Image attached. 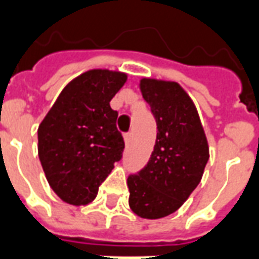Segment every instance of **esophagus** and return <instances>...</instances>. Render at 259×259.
I'll return each mask as SVG.
<instances>
[{"mask_svg":"<svg viewBox=\"0 0 259 259\" xmlns=\"http://www.w3.org/2000/svg\"><path fill=\"white\" fill-rule=\"evenodd\" d=\"M123 139H124V144L129 145L130 143H132V133H126V135L123 136Z\"/></svg>","mask_w":259,"mask_h":259,"instance_id":"obj_1","label":"esophagus"}]
</instances>
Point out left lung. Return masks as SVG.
<instances>
[{
	"label": "left lung",
	"mask_w": 259,
	"mask_h": 259,
	"mask_svg": "<svg viewBox=\"0 0 259 259\" xmlns=\"http://www.w3.org/2000/svg\"><path fill=\"white\" fill-rule=\"evenodd\" d=\"M140 91L158 135L147 166L127 178L129 206L139 217L158 220L177 211L198 187L210 158L208 143L198 110L180 83L143 78Z\"/></svg>",
	"instance_id": "8db88e82"
}]
</instances>
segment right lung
Segmentation results:
<instances>
[{
	"label": "right lung",
	"mask_w": 259,
	"mask_h": 259,
	"mask_svg": "<svg viewBox=\"0 0 259 259\" xmlns=\"http://www.w3.org/2000/svg\"><path fill=\"white\" fill-rule=\"evenodd\" d=\"M127 81L120 71L89 70L68 82L38 127V156L63 202L85 206L122 158L112 100Z\"/></svg>",
	"instance_id": "obj_1"
}]
</instances>
